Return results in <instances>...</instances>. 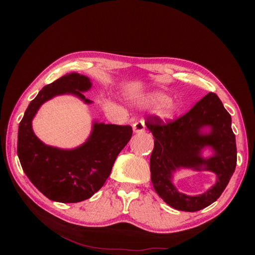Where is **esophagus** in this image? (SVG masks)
<instances>
[{"label": "esophagus", "instance_id": "1", "mask_svg": "<svg viewBox=\"0 0 255 255\" xmlns=\"http://www.w3.org/2000/svg\"><path fill=\"white\" fill-rule=\"evenodd\" d=\"M144 128H145L144 121H139V122H136V123L132 125L133 132H136V133H142V132H144Z\"/></svg>", "mask_w": 255, "mask_h": 255}]
</instances>
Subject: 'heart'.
<instances>
[{
    "mask_svg": "<svg viewBox=\"0 0 255 255\" xmlns=\"http://www.w3.org/2000/svg\"><path fill=\"white\" fill-rule=\"evenodd\" d=\"M139 104L145 108H159V115L165 119L172 118L178 110L177 103L160 91H152L142 95L139 99Z\"/></svg>",
    "mask_w": 255,
    "mask_h": 255,
    "instance_id": "obj_1",
    "label": "heart"
}]
</instances>
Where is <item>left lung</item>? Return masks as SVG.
<instances>
[{"instance_id": "obj_1", "label": "left lung", "mask_w": 255, "mask_h": 255, "mask_svg": "<svg viewBox=\"0 0 255 255\" xmlns=\"http://www.w3.org/2000/svg\"><path fill=\"white\" fill-rule=\"evenodd\" d=\"M145 126L154 137L150 156L151 182L164 202L182 211H197L216 202L228 185L237 165L236 136L231 129V116L215 93H208L185 115L164 123L158 116L147 119ZM208 127L206 133L203 128ZM209 146L213 155L201 156ZM185 167L210 170L218 175L214 187L204 194L188 197L172 185V173Z\"/></svg>"}]
</instances>
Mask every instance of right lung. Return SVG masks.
I'll use <instances>...</instances> for the list:
<instances>
[{"instance_id":"right-lung-1","label":"right lung","mask_w":255,"mask_h":255,"mask_svg":"<svg viewBox=\"0 0 255 255\" xmlns=\"http://www.w3.org/2000/svg\"><path fill=\"white\" fill-rule=\"evenodd\" d=\"M91 86L85 75H63L42 88L19 123L17 154L21 167L36 188L55 202L79 203L93 196L104 185L117 155L132 136L130 126L95 122L88 140L75 149L55 148L37 138L31 122L45 102L57 95L72 94L91 104L82 93Z\"/></svg>"}]
</instances>
